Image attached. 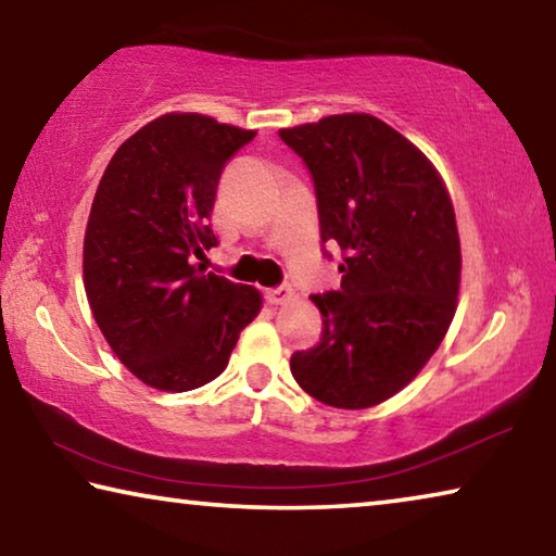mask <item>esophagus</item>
<instances>
[{"mask_svg":"<svg viewBox=\"0 0 556 556\" xmlns=\"http://www.w3.org/2000/svg\"><path fill=\"white\" fill-rule=\"evenodd\" d=\"M294 289H291L289 285H281V287H277V289H267V294H265V299L269 301V304H275V306H281V304H289V301H294Z\"/></svg>","mask_w":556,"mask_h":556,"instance_id":"obj_1","label":"esophagus"}]
</instances>
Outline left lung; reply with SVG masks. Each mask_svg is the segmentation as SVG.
<instances>
[{
  "label": "left lung",
  "mask_w": 556,
  "mask_h": 556,
  "mask_svg": "<svg viewBox=\"0 0 556 556\" xmlns=\"http://www.w3.org/2000/svg\"><path fill=\"white\" fill-rule=\"evenodd\" d=\"M279 137L312 172L321 240L343 250L341 289L312 296L321 341L291 355V375L331 407H375L417 378L454 321V205L434 164L365 112Z\"/></svg>",
  "instance_id": "left-lung-1"
}]
</instances>
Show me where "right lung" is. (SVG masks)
Listing matches in <instances>:
<instances>
[{
  "instance_id": "1",
  "label": "right lung",
  "mask_w": 556,
  "mask_h": 556,
  "mask_svg": "<svg viewBox=\"0 0 556 556\" xmlns=\"http://www.w3.org/2000/svg\"><path fill=\"white\" fill-rule=\"evenodd\" d=\"M255 135L168 112L135 131L100 178L83 242L86 294L112 353L149 388L188 392L215 380L260 314L255 287L193 262L218 244L215 188Z\"/></svg>"
}]
</instances>
